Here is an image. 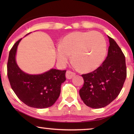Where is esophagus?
<instances>
[{"mask_svg": "<svg viewBox=\"0 0 134 134\" xmlns=\"http://www.w3.org/2000/svg\"><path fill=\"white\" fill-rule=\"evenodd\" d=\"M75 72L70 71V70H67L66 71V74H65V76L67 79H71L72 78V77L75 76Z\"/></svg>", "mask_w": 134, "mask_h": 134, "instance_id": "obj_1", "label": "esophagus"}]
</instances>
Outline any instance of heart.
I'll return each instance as SVG.
<instances>
[{
	"mask_svg": "<svg viewBox=\"0 0 134 134\" xmlns=\"http://www.w3.org/2000/svg\"><path fill=\"white\" fill-rule=\"evenodd\" d=\"M107 52L103 35L97 31L72 32L63 38L56 48L58 63L65 65L72 60L82 71H93L103 63Z\"/></svg>",
	"mask_w": 134,
	"mask_h": 134,
	"instance_id": "obj_1",
	"label": "heart"
}]
</instances>
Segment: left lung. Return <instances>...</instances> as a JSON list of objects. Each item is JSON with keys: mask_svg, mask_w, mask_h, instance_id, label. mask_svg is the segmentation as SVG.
Instances as JSON below:
<instances>
[{"mask_svg": "<svg viewBox=\"0 0 134 134\" xmlns=\"http://www.w3.org/2000/svg\"><path fill=\"white\" fill-rule=\"evenodd\" d=\"M109 41L108 55L97 69L82 74L83 87L79 90L85 105L98 109L108 105L116 98L126 77L125 57L115 41Z\"/></svg>", "mask_w": 134, "mask_h": 134, "instance_id": "1", "label": "left lung"}]
</instances>
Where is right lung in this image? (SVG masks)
I'll return each mask as SVG.
<instances>
[{"mask_svg":"<svg viewBox=\"0 0 134 134\" xmlns=\"http://www.w3.org/2000/svg\"><path fill=\"white\" fill-rule=\"evenodd\" d=\"M21 40L16 42L9 54L7 70L11 87L27 106L38 109L50 107L60 96L61 85L66 80V70L51 69L37 75L22 71L15 60L18 45Z\"/></svg>","mask_w":134,"mask_h":134,"instance_id":"right-lung-1","label":"right lung"}]
</instances>
